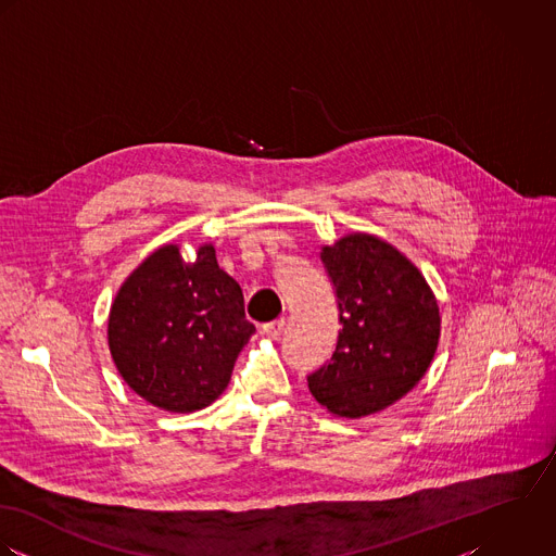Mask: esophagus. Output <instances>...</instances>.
<instances>
[{"label": "esophagus", "instance_id": "1", "mask_svg": "<svg viewBox=\"0 0 556 556\" xmlns=\"http://www.w3.org/2000/svg\"><path fill=\"white\" fill-rule=\"evenodd\" d=\"M262 331H264V334H268L270 339H279V337L283 334V331H286V320H283V318L273 320V323L264 325V327H262Z\"/></svg>", "mask_w": 556, "mask_h": 556}]
</instances>
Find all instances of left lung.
I'll list each match as a JSON object with an SVG mask.
<instances>
[{
  "instance_id": "obj_1",
  "label": "left lung",
  "mask_w": 556,
  "mask_h": 556,
  "mask_svg": "<svg viewBox=\"0 0 556 556\" xmlns=\"http://www.w3.org/2000/svg\"><path fill=\"white\" fill-rule=\"evenodd\" d=\"M339 305L333 356L307 382L334 417L361 419L410 393L441 339L439 303L421 270L387 240L354 231L320 251Z\"/></svg>"
}]
</instances>
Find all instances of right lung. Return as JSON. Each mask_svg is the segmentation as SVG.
<instances>
[{
    "label": "right lung",
    "mask_w": 556,
    "mask_h": 556,
    "mask_svg": "<svg viewBox=\"0 0 556 556\" xmlns=\"http://www.w3.org/2000/svg\"><path fill=\"white\" fill-rule=\"evenodd\" d=\"M255 333L240 286L217 264L213 242L187 262L178 244L150 253L119 286L108 323L113 363L124 382L167 413L211 406Z\"/></svg>",
    "instance_id": "1"
}]
</instances>
